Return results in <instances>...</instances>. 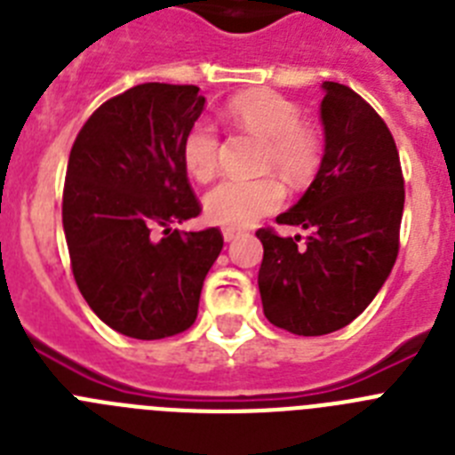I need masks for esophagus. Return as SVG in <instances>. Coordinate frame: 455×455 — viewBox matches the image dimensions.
Masks as SVG:
<instances>
[{
    "label": "esophagus",
    "instance_id": "34e87169",
    "mask_svg": "<svg viewBox=\"0 0 455 455\" xmlns=\"http://www.w3.org/2000/svg\"><path fill=\"white\" fill-rule=\"evenodd\" d=\"M239 235H241V232L235 230V228H225V230H223V239H225V241L236 239V236H239Z\"/></svg>",
    "mask_w": 455,
    "mask_h": 455
}]
</instances>
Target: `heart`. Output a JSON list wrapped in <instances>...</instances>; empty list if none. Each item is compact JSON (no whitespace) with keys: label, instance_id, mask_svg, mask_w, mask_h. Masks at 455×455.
I'll return each mask as SVG.
<instances>
[{"label":"heart","instance_id":"b5f03b06","mask_svg":"<svg viewBox=\"0 0 455 455\" xmlns=\"http://www.w3.org/2000/svg\"><path fill=\"white\" fill-rule=\"evenodd\" d=\"M228 114L239 127L264 140L262 171H277L293 187L316 172L323 143L315 127L303 123L299 104L273 91L241 92L228 102ZM219 132L209 120H196L182 139V164L198 182H209L219 171ZM284 200V187L273 175L255 180H223L204 198L212 223L248 228L273 214Z\"/></svg>","mask_w":455,"mask_h":455}]
</instances>
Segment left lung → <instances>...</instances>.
<instances>
[{
  "mask_svg": "<svg viewBox=\"0 0 455 455\" xmlns=\"http://www.w3.org/2000/svg\"><path fill=\"white\" fill-rule=\"evenodd\" d=\"M323 88V162L303 198L275 219L309 236L300 246V236L257 230L264 315L303 337L339 331L371 303L399 255L405 203L399 150L385 120L344 84Z\"/></svg>",
  "mask_w": 455,
  "mask_h": 455,
  "instance_id": "8db88e82",
  "label": "left lung"
}]
</instances>
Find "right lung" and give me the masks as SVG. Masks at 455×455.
<instances>
[{
	"label": "right lung",
	"instance_id": "right-lung-1",
	"mask_svg": "<svg viewBox=\"0 0 455 455\" xmlns=\"http://www.w3.org/2000/svg\"><path fill=\"white\" fill-rule=\"evenodd\" d=\"M191 84H139L92 111L63 184L70 268L91 309L134 339L188 331L223 235L171 230L196 219L182 139L204 98Z\"/></svg>",
	"mask_w": 455,
	"mask_h": 455
}]
</instances>
